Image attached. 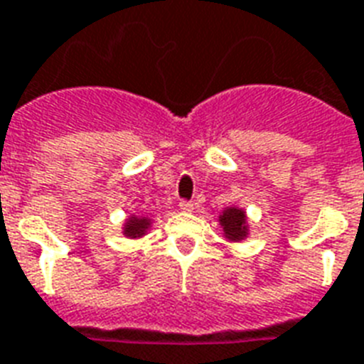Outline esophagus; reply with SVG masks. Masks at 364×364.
<instances>
[{
  "mask_svg": "<svg viewBox=\"0 0 364 364\" xmlns=\"http://www.w3.org/2000/svg\"><path fill=\"white\" fill-rule=\"evenodd\" d=\"M179 208H181L183 211H193V202H191V200H181V202H179Z\"/></svg>",
  "mask_w": 364,
  "mask_h": 364,
  "instance_id": "1",
  "label": "esophagus"
}]
</instances>
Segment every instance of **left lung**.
<instances>
[{
  "instance_id": "obj_1",
  "label": "left lung",
  "mask_w": 364,
  "mask_h": 364,
  "mask_svg": "<svg viewBox=\"0 0 364 364\" xmlns=\"http://www.w3.org/2000/svg\"><path fill=\"white\" fill-rule=\"evenodd\" d=\"M221 219L223 230L227 234V238H230L232 242H240V240L245 238L247 234V225H245V213L238 208H228V210L223 211Z\"/></svg>"
}]
</instances>
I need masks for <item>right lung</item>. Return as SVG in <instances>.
Instances as JSON below:
<instances>
[{"label": "right lung", "instance_id": "right-lung-1", "mask_svg": "<svg viewBox=\"0 0 364 364\" xmlns=\"http://www.w3.org/2000/svg\"><path fill=\"white\" fill-rule=\"evenodd\" d=\"M149 221L147 219H137V217H130L124 225V234L128 238H139L143 232L147 230Z\"/></svg>", "mask_w": 364, "mask_h": 364}]
</instances>
